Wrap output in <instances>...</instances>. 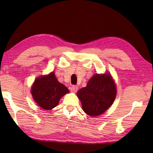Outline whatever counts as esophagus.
I'll use <instances>...</instances> for the list:
<instances>
[{"label": "esophagus", "instance_id": "esophagus-1", "mask_svg": "<svg viewBox=\"0 0 153 153\" xmlns=\"http://www.w3.org/2000/svg\"><path fill=\"white\" fill-rule=\"evenodd\" d=\"M77 89H78V87L76 85H72L70 87V90L72 93H76L77 91Z\"/></svg>", "mask_w": 153, "mask_h": 153}]
</instances>
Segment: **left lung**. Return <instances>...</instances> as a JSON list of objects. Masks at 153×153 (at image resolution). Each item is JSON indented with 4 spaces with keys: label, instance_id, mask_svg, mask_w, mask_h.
<instances>
[{
    "label": "left lung",
    "instance_id": "left-lung-1",
    "mask_svg": "<svg viewBox=\"0 0 153 153\" xmlns=\"http://www.w3.org/2000/svg\"><path fill=\"white\" fill-rule=\"evenodd\" d=\"M77 95L84 112L91 116L102 114L112 105L116 95V85L108 74H96L78 91Z\"/></svg>",
    "mask_w": 153,
    "mask_h": 153
}]
</instances>
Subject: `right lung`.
Listing matches in <instances>:
<instances>
[{
  "mask_svg": "<svg viewBox=\"0 0 153 153\" xmlns=\"http://www.w3.org/2000/svg\"><path fill=\"white\" fill-rule=\"evenodd\" d=\"M69 90L58 82L54 73L38 77L31 88V94L38 105L45 110H51L56 106L60 98Z\"/></svg>",
  "mask_w": 153,
  "mask_h": 153,
  "instance_id": "right-lung-1",
  "label": "right lung"
}]
</instances>
